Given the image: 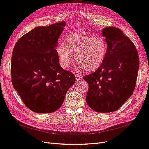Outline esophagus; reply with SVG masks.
I'll return each mask as SVG.
<instances>
[{"label":"esophagus","instance_id":"esophagus-1","mask_svg":"<svg viewBox=\"0 0 149 149\" xmlns=\"http://www.w3.org/2000/svg\"><path fill=\"white\" fill-rule=\"evenodd\" d=\"M75 78H76V80H77V81H79L83 78V76L79 73H77L75 74Z\"/></svg>","mask_w":149,"mask_h":149}]
</instances>
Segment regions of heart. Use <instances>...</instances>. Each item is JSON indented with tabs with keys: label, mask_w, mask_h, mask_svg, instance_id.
<instances>
[{
	"label": "heart",
	"mask_w": 149,
	"mask_h": 149,
	"mask_svg": "<svg viewBox=\"0 0 149 149\" xmlns=\"http://www.w3.org/2000/svg\"><path fill=\"white\" fill-rule=\"evenodd\" d=\"M107 50L106 41L100 37L81 33L67 36L65 43L57 47V53L61 66L68 68L76 54L77 63L85 71H93L99 68L106 57Z\"/></svg>",
	"instance_id": "1"
}]
</instances>
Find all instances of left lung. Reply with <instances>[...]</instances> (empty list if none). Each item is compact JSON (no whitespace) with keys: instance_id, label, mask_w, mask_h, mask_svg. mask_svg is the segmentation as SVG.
<instances>
[{"instance_id":"obj_1","label":"left lung","mask_w":149,"mask_h":149,"mask_svg":"<svg viewBox=\"0 0 149 149\" xmlns=\"http://www.w3.org/2000/svg\"><path fill=\"white\" fill-rule=\"evenodd\" d=\"M107 44L102 64L93 73L83 77L88 83L86 97L88 106L98 112L118 110L135 89L139 68V54L135 45L119 28L102 30Z\"/></svg>"}]
</instances>
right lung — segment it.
<instances>
[{
  "label": "right lung",
  "instance_id": "add662e5",
  "mask_svg": "<svg viewBox=\"0 0 149 149\" xmlns=\"http://www.w3.org/2000/svg\"><path fill=\"white\" fill-rule=\"evenodd\" d=\"M66 22L37 26L17 41L11 59L12 83L24 104L37 113L57 111L76 79L61 68L58 38Z\"/></svg>",
  "mask_w": 149,
  "mask_h": 149
}]
</instances>
